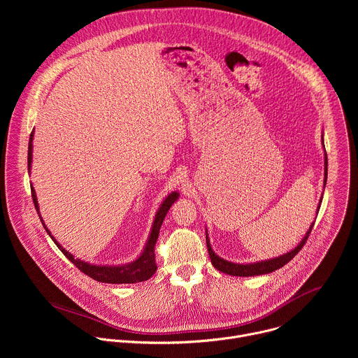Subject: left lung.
Listing matches in <instances>:
<instances>
[{
  "label": "left lung",
  "instance_id": "1",
  "mask_svg": "<svg viewBox=\"0 0 358 358\" xmlns=\"http://www.w3.org/2000/svg\"><path fill=\"white\" fill-rule=\"evenodd\" d=\"M324 176H326L324 177V185H326V181H327V155H324ZM313 225H315V222L312 224L309 232L304 235L303 241L293 250L282 255V257H279V258H275V259H271V261L258 262V264L239 265V264H232V262L221 259L220 257H217V255L214 253V250L211 249L208 238H207V248H208V253H210V258H211V262H213L214 268H217L220 272H224V273L232 275V276H257V275L271 273V272H273L276 269H280L282 266H285L289 261H292L296 257V255L299 253V250L304 246V243L308 242V238L310 236Z\"/></svg>",
  "mask_w": 358,
  "mask_h": 358
}]
</instances>
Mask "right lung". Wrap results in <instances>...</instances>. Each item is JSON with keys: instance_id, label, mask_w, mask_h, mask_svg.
Listing matches in <instances>:
<instances>
[{"instance_id": "right-lung-1", "label": "right lung", "mask_w": 358, "mask_h": 358, "mask_svg": "<svg viewBox=\"0 0 358 358\" xmlns=\"http://www.w3.org/2000/svg\"><path fill=\"white\" fill-rule=\"evenodd\" d=\"M32 137H34V133H31L29 136V144H28V170L31 169V160H32ZM31 194H32V201H34V206L38 211V201H36V195H35V189L31 187ZM178 198V194L177 192H171L166 199L164 202L162 203V207L156 215V220H155V224H152V228H151V234H150V238H148V242L141 253V257L133 262V264H129V265H124V266H97V265H89V264H85L79 259H75L72 255L69 252H66L57 241L55 238L50 235V232L48 231V228L45 227L41 215V222L43 225V228L46 229V232L49 234V236L54 239V242L57 243V246L61 249V252L65 255V257L80 271L83 272L85 275H87L89 278L97 280V282H101V283H137V282H144V280H148L152 275L156 273L157 271V264H156V253H155V246H156V242L159 239V234H160V228H162V224L170 210V207L174 203V201ZM39 213V211H38Z\"/></svg>"}]
</instances>
